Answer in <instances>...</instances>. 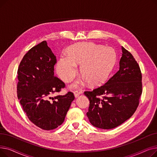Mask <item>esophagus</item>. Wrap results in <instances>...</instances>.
Returning <instances> with one entry per match:
<instances>
[{"instance_id": "esophagus-1", "label": "esophagus", "mask_w": 157, "mask_h": 157, "mask_svg": "<svg viewBox=\"0 0 157 157\" xmlns=\"http://www.w3.org/2000/svg\"><path fill=\"white\" fill-rule=\"evenodd\" d=\"M80 94H81V92H79L78 91H77V90H76V91L74 92V97H75V98H77Z\"/></svg>"}]
</instances>
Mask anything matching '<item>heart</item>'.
<instances>
[{
    "mask_svg": "<svg viewBox=\"0 0 157 157\" xmlns=\"http://www.w3.org/2000/svg\"><path fill=\"white\" fill-rule=\"evenodd\" d=\"M67 56L60 58L56 65L58 75L65 82L75 76L77 66L80 64L81 78L71 85L76 88L88 82L90 85H98L108 78L116 61V53L111 47L90 42L74 44L66 50Z\"/></svg>",
    "mask_w": 157,
    "mask_h": 157,
    "instance_id": "b5f03b06",
    "label": "heart"
}]
</instances>
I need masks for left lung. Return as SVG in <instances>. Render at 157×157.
<instances>
[{
  "label": "left lung",
  "instance_id": "obj_1",
  "mask_svg": "<svg viewBox=\"0 0 157 157\" xmlns=\"http://www.w3.org/2000/svg\"><path fill=\"white\" fill-rule=\"evenodd\" d=\"M118 71L102 86L84 94L90 101L87 117L102 129L117 127L136 111L142 94V74L134 56L121 46Z\"/></svg>",
  "mask_w": 157,
  "mask_h": 157
}]
</instances>
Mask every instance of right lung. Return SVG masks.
Instances as JSON below:
<instances>
[{
  "instance_id": "1",
  "label": "right lung",
  "mask_w": 157,
  "mask_h": 157,
  "mask_svg": "<svg viewBox=\"0 0 157 157\" xmlns=\"http://www.w3.org/2000/svg\"><path fill=\"white\" fill-rule=\"evenodd\" d=\"M56 57L46 40L32 48L25 55L18 70L17 95L24 112L38 127L53 130L63 122L74 94L52 97L65 87L54 76Z\"/></svg>"
}]
</instances>
